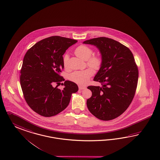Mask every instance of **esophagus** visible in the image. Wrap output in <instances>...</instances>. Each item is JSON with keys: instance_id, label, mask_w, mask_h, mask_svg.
Here are the masks:
<instances>
[{"instance_id": "obj_1", "label": "esophagus", "mask_w": 160, "mask_h": 160, "mask_svg": "<svg viewBox=\"0 0 160 160\" xmlns=\"http://www.w3.org/2000/svg\"><path fill=\"white\" fill-rule=\"evenodd\" d=\"M86 89V88L84 87H81V86L79 87V90H83V89Z\"/></svg>"}]
</instances>
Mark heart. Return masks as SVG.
I'll use <instances>...</instances> for the list:
<instances>
[{
  "instance_id": "heart-1",
  "label": "heart",
  "mask_w": 160,
  "mask_h": 160,
  "mask_svg": "<svg viewBox=\"0 0 160 160\" xmlns=\"http://www.w3.org/2000/svg\"><path fill=\"white\" fill-rule=\"evenodd\" d=\"M75 53L77 57L87 61V65L93 69L98 70L102 65V58L99 55H94L93 51L91 48L85 45L78 47L75 50ZM69 55L66 53L63 58V63L65 68L68 67ZM93 75L92 69H87L83 71H79L72 72L69 75V79L72 82L80 85H85L88 83L90 78Z\"/></svg>"
}]
</instances>
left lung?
<instances>
[{
  "mask_svg": "<svg viewBox=\"0 0 160 160\" xmlns=\"http://www.w3.org/2000/svg\"><path fill=\"white\" fill-rule=\"evenodd\" d=\"M97 47L102 65L93 81L101 87L89 86L92 96L87 99L89 111L103 121L117 118L128 108L134 97L138 69L128 48L112 39L99 37L83 42Z\"/></svg>",
  "mask_w": 160,
  "mask_h": 160,
  "instance_id": "left-lung-1",
  "label": "left lung"
}]
</instances>
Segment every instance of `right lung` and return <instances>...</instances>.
Instances as JSON below:
<instances>
[{"instance_id":"obj_1","label":"right lung","mask_w":160,"mask_h":160,"mask_svg":"<svg viewBox=\"0 0 160 160\" xmlns=\"http://www.w3.org/2000/svg\"><path fill=\"white\" fill-rule=\"evenodd\" d=\"M78 41L59 36L37 42L27 51L21 69V88L26 103L33 111L45 117L60 113L69 105L73 93L78 91L75 83L64 82L60 73L63 69V55ZM57 84L56 88L53 85Z\"/></svg>"}]
</instances>
